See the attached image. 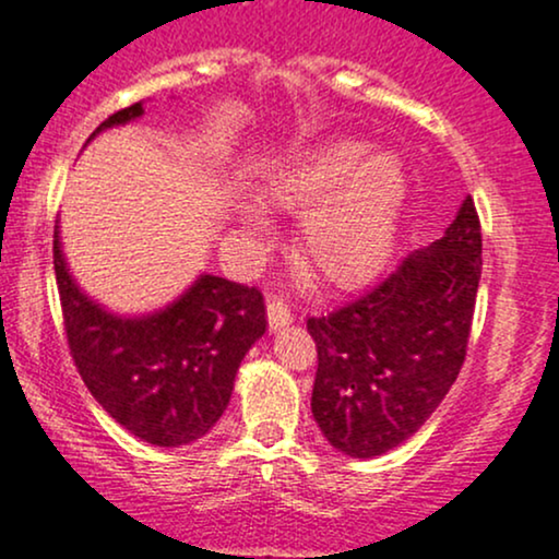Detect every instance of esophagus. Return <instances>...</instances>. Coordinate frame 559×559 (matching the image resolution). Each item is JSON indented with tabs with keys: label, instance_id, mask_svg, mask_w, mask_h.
Instances as JSON below:
<instances>
[{
	"label": "esophagus",
	"instance_id": "obj_1",
	"mask_svg": "<svg viewBox=\"0 0 559 559\" xmlns=\"http://www.w3.org/2000/svg\"><path fill=\"white\" fill-rule=\"evenodd\" d=\"M294 320V310L286 305L284 299H273L271 305H267V323H271V331H278L284 329Z\"/></svg>",
	"mask_w": 559,
	"mask_h": 559
}]
</instances>
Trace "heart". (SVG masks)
<instances>
[{
	"instance_id": "obj_1",
	"label": "heart",
	"mask_w": 559,
	"mask_h": 559,
	"mask_svg": "<svg viewBox=\"0 0 559 559\" xmlns=\"http://www.w3.org/2000/svg\"><path fill=\"white\" fill-rule=\"evenodd\" d=\"M267 202L317 204L301 223V254L329 284H357L389 260L407 199V173L391 152L368 155L362 141H333L271 178Z\"/></svg>"
}]
</instances>
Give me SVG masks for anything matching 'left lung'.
<instances>
[{"label": "left lung", "instance_id": "left-lung-1", "mask_svg": "<svg viewBox=\"0 0 559 559\" xmlns=\"http://www.w3.org/2000/svg\"><path fill=\"white\" fill-rule=\"evenodd\" d=\"M480 281V221L467 197L439 241L325 316L307 318L318 346L312 418L331 447L378 457L431 418L457 381Z\"/></svg>", "mask_w": 559, "mask_h": 559}]
</instances>
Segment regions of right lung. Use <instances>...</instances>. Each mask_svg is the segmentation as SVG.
<instances>
[{
    "label": "right lung",
    "mask_w": 559,
    "mask_h": 559,
    "mask_svg": "<svg viewBox=\"0 0 559 559\" xmlns=\"http://www.w3.org/2000/svg\"><path fill=\"white\" fill-rule=\"evenodd\" d=\"M141 112V102L112 112L92 139ZM55 275L70 355L94 400L150 444L202 439L228 407L243 355L267 329L260 288L199 275L155 316L118 318L70 278L57 228Z\"/></svg>",
    "instance_id": "add662e5"
}]
</instances>
